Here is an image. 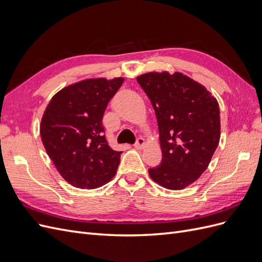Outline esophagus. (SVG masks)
<instances>
[{"instance_id": "obj_1", "label": "esophagus", "mask_w": 262, "mask_h": 262, "mask_svg": "<svg viewBox=\"0 0 262 262\" xmlns=\"http://www.w3.org/2000/svg\"><path fill=\"white\" fill-rule=\"evenodd\" d=\"M144 145H145V141H144V139H142V138H139L136 142V144H134V146H136L137 148H143Z\"/></svg>"}]
</instances>
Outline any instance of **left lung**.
Listing matches in <instances>:
<instances>
[{
	"mask_svg": "<svg viewBox=\"0 0 262 262\" xmlns=\"http://www.w3.org/2000/svg\"><path fill=\"white\" fill-rule=\"evenodd\" d=\"M157 118L163 160L148 173L158 185L181 190L208 168L221 137L220 108L203 85L175 72L137 77Z\"/></svg>",
	"mask_w": 262,
	"mask_h": 262,
	"instance_id": "left-lung-1",
	"label": "left lung"
}]
</instances>
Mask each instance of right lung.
<instances>
[{
	"label": "right lung",
	"mask_w": 262,
	"mask_h": 262,
	"mask_svg": "<svg viewBox=\"0 0 262 262\" xmlns=\"http://www.w3.org/2000/svg\"><path fill=\"white\" fill-rule=\"evenodd\" d=\"M123 77L87 78L51 98L40 123L47 154L70 185L95 189L116 175L120 155L108 145L102 117Z\"/></svg>",
	"instance_id": "obj_1"
}]
</instances>
